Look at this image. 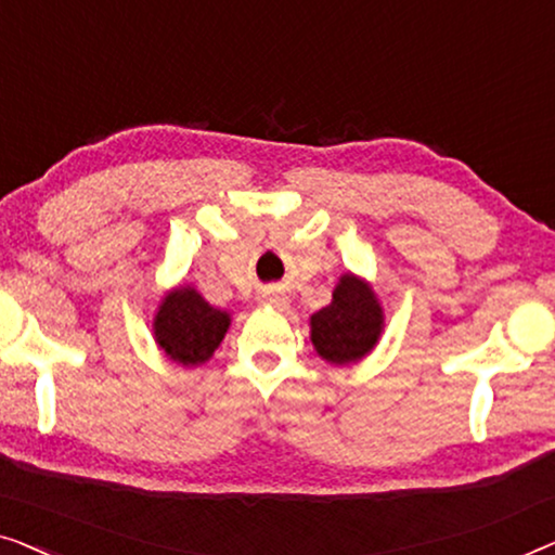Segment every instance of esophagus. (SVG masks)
<instances>
[{"mask_svg": "<svg viewBox=\"0 0 555 555\" xmlns=\"http://www.w3.org/2000/svg\"><path fill=\"white\" fill-rule=\"evenodd\" d=\"M272 302H275V306H283L285 298H275V300H272Z\"/></svg>", "mask_w": 555, "mask_h": 555, "instance_id": "esophagus-1", "label": "esophagus"}]
</instances>
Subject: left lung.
<instances>
[{"instance_id":"obj_1","label":"left lung","mask_w":555,"mask_h":555,"mask_svg":"<svg viewBox=\"0 0 555 555\" xmlns=\"http://www.w3.org/2000/svg\"><path fill=\"white\" fill-rule=\"evenodd\" d=\"M382 306L359 278L344 275L333 291L331 306L310 318L315 351L331 363H351L366 356L382 336Z\"/></svg>"}]
</instances>
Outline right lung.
Segmentation results:
<instances>
[{
	"label": "right lung",
	"instance_id": "add662e5",
	"mask_svg": "<svg viewBox=\"0 0 555 555\" xmlns=\"http://www.w3.org/2000/svg\"><path fill=\"white\" fill-rule=\"evenodd\" d=\"M227 328L230 315L211 308L192 287H179L166 295L154 321L156 344L184 366L207 361L222 344Z\"/></svg>",
	"mask_w": 555,
	"mask_h": 555
}]
</instances>
